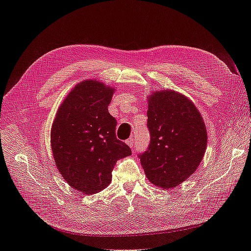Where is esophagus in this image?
I'll return each mask as SVG.
<instances>
[{"mask_svg":"<svg viewBox=\"0 0 251 251\" xmlns=\"http://www.w3.org/2000/svg\"><path fill=\"white\" fill-rule=\"evenodd\" d=\"M126 144H127V146L130 147V148H131V149L134 151L136 142H135V139H134L133 137H131V138H128V139H127V141H126Z\"/></svg>","mask_w":251,"mask_h":251,"instance_id":"esophagus-1","label":"esophagus"}]
</instances>
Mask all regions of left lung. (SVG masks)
<instances>
[{
    "mask_svg": "<svg viewBox=\"0 0 251 251\" xmlns=\"http://www.w3.org/2000/svg\"><path fill=\"white\" fill-rule=\"evenodd\" d=\"M148 109L151 142L140 162L151 183L171 189L199 168L207 146L206 126L195 103L177 91L151 92Z\"/></svg>",
    "mask_w": 251,
    "mask_h": 251,
    "instance_id": "1",
    "label": "left lung"
}]
</instances>
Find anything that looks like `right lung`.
Instances as JSON below:
<instances>
[{"instance_id": "1", "label": "right lung", "mask_w": 251, "mask_h": 251, "mask_svg": "<svg viewBox=\"0 0 251 251\" xmlns=\"http://www.w3.org/2000/svg\"><path fill=\"white\" fill-rule=\"evenodd\" d=\"M115 89L98 79L78 82L60 103L50 142L57 170L72 188L86 195L102 191L117 160L130 156L116 138L117 121L108 111Z\"/></svg>"}]
</instances>
